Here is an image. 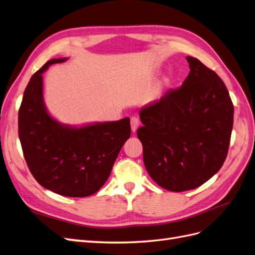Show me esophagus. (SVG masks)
<instances>
[{"mask_svg": "<svg viewBox=\"0 0 255 255\" xmlns=\"http://www.w3.org/2000/svg\"><path fill=\"white\" fill-rule=\"evenodd\" d=\"M130 125H131V131L135 132L137 127H139V125H140V121L136 118H131L130 119Z\"/></svg>", "mask_w": 255, "mask_h": 255, "instance_id": "esophagus-1", "label": "esophagus"}]
</instances>
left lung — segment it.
<instances>
[{
	"mask_svg": "<svg viewBox=\"0 0 255 255\" xmlns=\"http://www.w3.org/2000/svg\"><path fill=\"white\" fill-rule=\"evenodd\" d=\"M186 59L184 83L141 109L136 131L149 176L174 192L198 188L221 169L234 118L221 78L195 57Z\"/></svg>",
	"mask_w": 255,
	"mask_h": 255,
	"instance_id": "1",
	"label": "left lung"
}]
</instances>
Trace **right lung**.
I'll return each mask as SVG.
<instances>
[{"label": "right lung", "mask_w": 255, "mask_h": 255, "mask_svg": "<svg viewBox=\"0 0 255 255\" xmlns=\"http://www.w3.org/2000/svg\"><path fill=\"white\" fill-rule=\"evenodd\" d=\"M65 61L67 57L50 60L31 78L19 109V139L28 169L42 187L84 198L105 185L131 129L129 118L71 126L49 113L43 74L50 65Z\"/></svg>", "instance_id": "add662e5"}]
</instances>
